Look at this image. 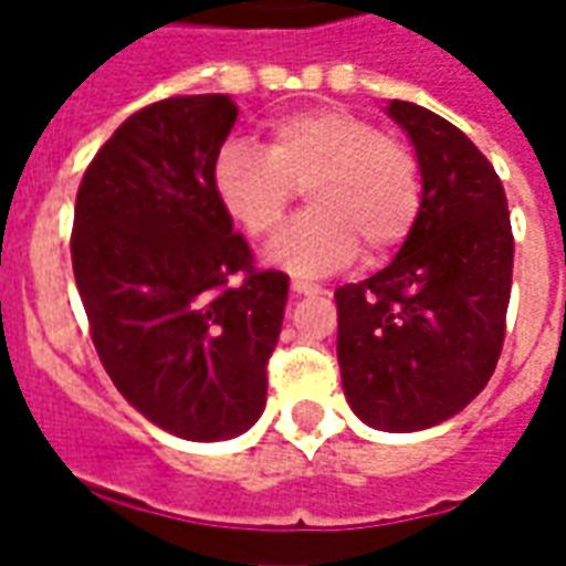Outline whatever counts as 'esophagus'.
Returning <instances> with one entry per match:
<instances>
[{"label": "esophagus", "mask_w": 566, "mask_h": 566, "mask_svg": "<svg viewBox=\"0 0 566 566\" xmlns=\"http://www.w3.org/2000/svg\"><path fill=\"white\" fill-rule=\"evenodd\" d=\"M291 291H294L296 296H315V294H321V287H315V284H308V282H291Z\"/></svg>", "instance_id": "obj_1"}]
</instances>
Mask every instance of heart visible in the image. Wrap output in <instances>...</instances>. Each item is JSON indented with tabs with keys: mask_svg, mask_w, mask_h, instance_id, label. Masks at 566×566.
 Returning a JSON list of instances; mask_svg holds the SVG:
<instances>
[{
	"mask_svg": "<svg viewBox=\"0 0 566 566\" xmlns=\"http://www.w3.org/2000/svg\"><path fill=\"white\" fill-rule=\"evenodd\" d=\"M306 187L312 209L270 248L296 275H331L360 245L385 258L416 230L421 166L409 145L345 108H303L275 117L270 145L227 139L211 160V190L251 239H270Z\"/></svg>",
	"mask_w": 566,
	"mask_h": 566,
	"instance_id": "b5f03b06",
	"label": "heart"
}]
</instances>
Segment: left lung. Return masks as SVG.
I'll list each match as a JSON object with an SVG mask.
<instances>
[{"label":"left lung","instance_id":"left-lung-1","mask_svg":"<svg viewBox=\"0 0 566 566\" xmlns=\"http://www.w3.org/2000/svg\"><path fill=\"white\" fill-rule=\"evenodd\" d=\"M421 166V214L400 254L336 287V357L348 406L409 433L458 416L491 379L506 336L512 239L506 193L446 117L394 99Z\"/></svg>","mask_w":566,"mask_h":566}]
</instances>
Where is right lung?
<instances>
[{"label": "right lung", "mask_w": 566, "mask_h": 566, "mask_svg": "<svg viewBox=\"0 0 566 566\" xmlns=\"http://www.w3.org/2000/svg\"><path fill=\"white\" fill-rule=\"evenodd\" d=\"M235 115L227 93L139 108L96 150L72 223V270L105 373L148 421L193 442L258 421L287 303V275L254 266L211 190Z\"/></svg>", "instance_id": "1"}]
</instances>
